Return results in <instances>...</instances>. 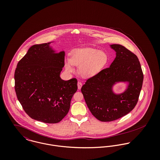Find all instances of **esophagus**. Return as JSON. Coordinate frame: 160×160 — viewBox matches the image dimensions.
<instances>
[{"instance_id":"esophagus-1","label":"esophagus","mask_w":160,"mask_h":160,"mask_svg":"<svg viewBox=\"0 0 160 160\" xmlns=\"http://www.w3.org/2000/svg\"><path fill=\"white\" fill-rule=\"evenodd\" d=\"M82 86V82H78V89H79V90H80V89H81Z\"/></svg>"}]
</instances>
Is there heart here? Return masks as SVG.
I'll return each instance as SVG.
<instances>
[{
	"label": "heart",
	"instance_id": "b5f03b06",
	"mask_svg": "<svg viewBox=\"0 0 160 160\" xmlns=\"http://www.w3.org/2000/svg\"><path fill=\"white\" fill-rule=\"evenodd\" d=\"M109 60L107 53L92 47L73 49L71 58L65 60V68L68 72H74V65L79 66L80 74L84 78H91L98 74L107 66Z\"/></svg>",
	"mask_w": 160,
	"mask_h": 160
}]
</instances>
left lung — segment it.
Instances as JSON below:
<instances>
[{
	"instance_id": "left-lung-1",
	"label": "left lung",
	"mask_w": 160,
	"mask_h": 160,
	"mask_svg": "<svg viewBox=\"0 0 160 160\" xmlns=\"http://www.w3.org/2000/svg\"><path fill=\"white\" fill-rule=\"evenodd\" d=\"M116 57L110 67L89 78L81 88L92 114L103 122L112 121L131 112L137 104L143 74L137 56L119 44L111 45ZM118 82L129 83L126 91L115 94L112 88Z\"/></svg>"
}]
</instances>
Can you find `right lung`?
Instances as JSON below:
<instances>
[{
    "label": "right lung",
    "instance_id": "add662e5",
    "mask_svg": "<svg viewBox=\"0 0 160 160\" xmlns=\"http://www.w3.org/2000/svg\"><path fill=\"white\" fill-rule=\"evenodd\" d=\"M50 44L31 46L18 63L14 78L17 97L26 114L33 119L53 124L68 113L78 81L60 78L65 52L55 53Z\"/></svg>",
    "mask_w": 160,
    "mask_h": 160
}]
</instances>
